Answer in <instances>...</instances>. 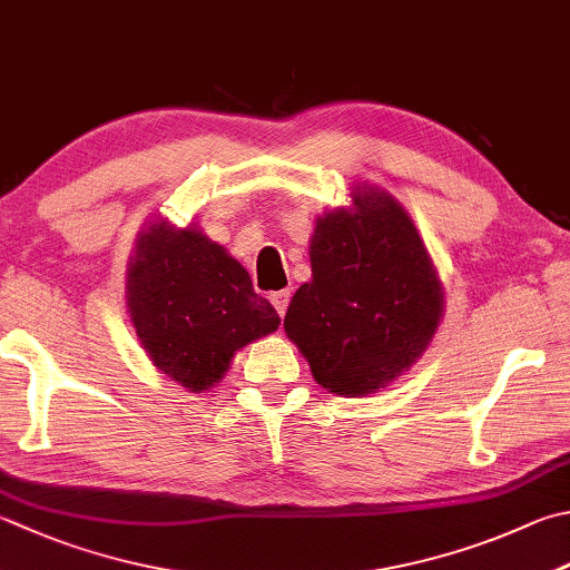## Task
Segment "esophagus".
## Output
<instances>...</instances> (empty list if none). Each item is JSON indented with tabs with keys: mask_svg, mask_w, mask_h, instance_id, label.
<instances>
[{
	"mask_svg": "<svg viewBox=\"0 0 570 570\" xmlns=\"http://www.w3.org/2000/svg\"><path fill=\"white\" fill-rule=\"evenodd\" d=\"M271 303L275 305L277 315L285 317V313H287V305H289V293H287V289H281V293H273V295H271Z\"/></svg>",
	"mask_w": 570,
	"mask_h": 570,
	"instance_id": "esophagus-1",
	"label": "esophagus"
}]
</instances>
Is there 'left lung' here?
Instances as JSON below:
<instances>
[{
	"label": "left lung",
	"instance_id": "left-lung-1",
	"mask_svg": "<svg viewBox=\"0 0 570 570\" xmlns=\"http://www.w3.org/2000/svg\"><path fill=\"white\" fill-rule=\"evenodd\" d=\"M309 265L313 281L293 295L285 332L317 384L364 396L422 357L444 289L410 213L390 193L362 184L352 208L317 218Z\"/></svg>",
	"mask_w": 570,
	"mask_h": 570
}]
</instances>
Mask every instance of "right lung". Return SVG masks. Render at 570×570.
<instances>
[{
  "label": "right lung",
  "instance_id": "right-lung-1",
  "mask_svg": "<svg viewBox=\"0 0 570 570\" xmlns=\"http://www.w3.org/2000/svg\"><path fill=\"white\" fill-rule=\"evenodd\" d=\"M126 307L148 360L188 392L210 390L233 354L281 325L245 267L198 228L156 220L138 235Z\"/></svg>",
  "mask_w": 570,
  "mask_h": 570
}]
</instances>
